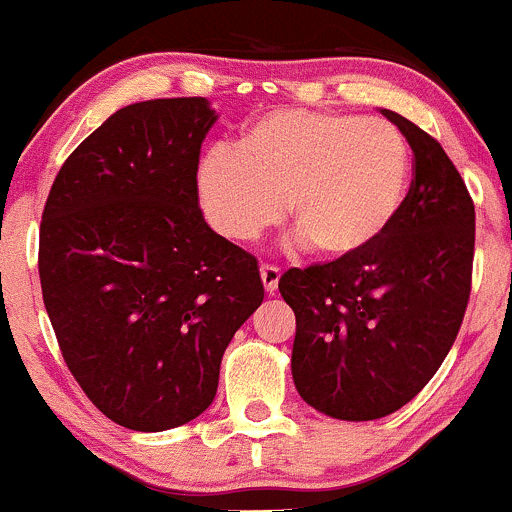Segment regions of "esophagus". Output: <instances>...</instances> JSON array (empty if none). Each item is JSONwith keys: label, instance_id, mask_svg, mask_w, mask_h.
<instances>
[{"label": "esophagus", "instance_id": "obj_1", "mask_svg": "<svg viewBox=\"0 0 512 512\" xmlns=\"http://www.w3.org/2000/svg\"><path fill=\"white\" fill-rule=\"evenodd\" d=\"M260 277L262 284H265V291L269 296L277 294V286H279V277H282V269L274 267V265H262L260 267Z\"/></svg>", "mask_w": 512, "mask_h": 512}]
</instances>
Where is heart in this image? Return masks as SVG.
<instances>
[{"label":"heart","instance_id":"heart-1","mask_svg":"<svg viewBox=\"0 0 512 512\" xmlns=\"http://www.w3.org/2000/svg\"><path fill=\"white\" fill-rule=\"evenodd\" d=\"M411 174V145L389 121L274 109L245 128L238 150L201 157L196 196L209 226L230 243L257 240L289 206L294 243L342 262L389 233Z\"/></svg>","mask_w":512,"mask_h":512}]
</instances>
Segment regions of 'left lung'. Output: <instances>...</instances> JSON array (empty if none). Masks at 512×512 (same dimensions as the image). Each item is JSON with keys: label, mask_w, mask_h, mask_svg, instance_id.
I'll return each mask as SVG.
<instances>
[{"label": "left lung", "mask_w": 512, "mask_h": 512, "mask_svg": "<svg viewBox=\"0 0 512 512\" xmlns=\"http://www.w3.org/2000/svg\"><path fill=\"white\" fill-rule=\"evenodd\" d=\"M413 150L415 177L389 233L352 260L289 269L291 374L316 411L376 420L413 401L457 340L471 291L474 201L442 145L381 109Z\"/></svg>", "instance_id": "obj_1"}]
</instances>
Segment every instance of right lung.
I'll use <instances>...</instances> for the list:
<instances>
[{
    "mask_svg": "<svg viewBox=\"0 0 512 512\" xmlns=\"http://www.w3.org/2000/svg\"><path fill=\"white\" fill-rule=\"evenodd\" d=\"M216 119L204 97L123 106L67 157L43 209L38 274L60 352L128 430L204 413L228 342L265 299L255 257L199 209Z\"/></svg>",
    "mask_w": 512,
    "mask_h": 512,
    "instance_id": "add662e5",
    "label": "right lung"
}]
</instances>
